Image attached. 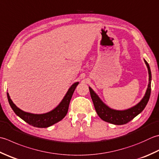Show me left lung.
<instances>
[{
	"label": "left lung",
	"mask_w": 159,
	"mask_h": 159,
	"mask_svg": "<svg viewBox=\"0 0 159 159\" xmlns=\"http://www.w3.org/2000/svg\"><path fill=\"white\" fill-rule=\"evenodd\" d=\"M144 61L148 67L149 73L148 88L142 100L137 105L132 108L123 111L112 110V109L110 108L106 105L104 104L101 99L99 98L98 96L96 95V93L89 87V89L90 95H91V98L92 99L93 103H94V108L96 111V113H97L99 117L102 120L106 121L107 123L114 124V125H124V124H126L129 122L130 120H132L134 118L136 117L144 110L146 105L148 104L149 99H150L152 80V74L150 65H149L148 62L145 60H144Z\"/></svg>",
	"instance_id": "8db88e82"
}]
</instances>
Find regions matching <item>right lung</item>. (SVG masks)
<instances>
[{
    "label": "right lung",
    "mask_w": 159,
    "mask_h": 159,
    "mask_svg": "<svg viewBox=\"0 0 159 159\" xmlns=\"http://www.w3.org/2000/svg\"><path fill=\"white\" fill-rule=\"evenodd\" d=\"M79 83V82L74 83L71 86V88L68 89L66 95L65 96V97L63 98V101L61 102V103L54 110L45 114H34L23 111L16 106L15 104L11 100L10 97H9V94L7 93L8 101L15 114L24 121H25L26 123L30 124V125L36 127H40V128L48 127L58 123V121L61 120L66 116L71 96H72L74 90H75Z\"/></svg>",
    "instance_id": "add662e5"
}]
</instances>
